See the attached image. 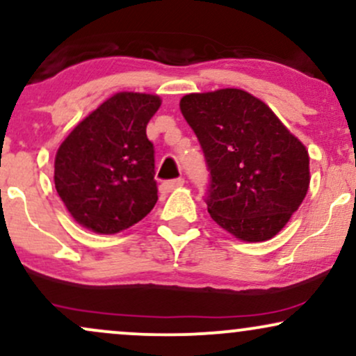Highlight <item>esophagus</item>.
<instances>
[{"mask_svg":"<svg viewBox=\"0 0 356 356\" xmlns=\"http://www.w3.org/2000/svg\"><path fill=\"white\" fill-rule=\"evenodd\" d=\"M182 186H184L182 177L172 179V181H165L161 184V192L162 194H169V192H172L174 189H177V187H182Z\"/></svg>","mask_w":356,"mask_h":356,"instance_id":"obj_1","label":"esophagus"}]
</instances>
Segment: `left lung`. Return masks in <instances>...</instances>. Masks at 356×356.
<instances>
[{
    "mask_svg": "<svg viewBox=\"0 0 356 356\" xmlns=\"http://www.w3.org/2000/svg\"><path fill=\"white\" fill-rule=\"evenodd\" d=\"M181 112L211 172V218L241 241L275 238L308 192L306 147L264 102L239 88L189 93Z\"/></svg>",
    "mask_w": 356,
    "mask_h": 356,
    "instance_id": "1",
    "label": "left lung"
}]
</instances>
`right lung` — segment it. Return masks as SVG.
I'll return each mask as SVG.
<instances>
[{
	"label": "right lung",
	"instance_id": "obj_1",
	"mask_svg": "<svg viewBox=\"0 0 356 356\" xmlns=\"http://www.w3.org/2000/svg\"><path fill=\"white\" fill-rule=\"evenodd\" d=\"M159 107L157 95L115 93L61 142L55 187L80 226L115 234L154 209V144L145 129Z\"/></svg>",
	"mask_w": 356,
	"mask_h": 356
}]
</instances>
